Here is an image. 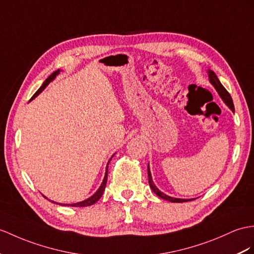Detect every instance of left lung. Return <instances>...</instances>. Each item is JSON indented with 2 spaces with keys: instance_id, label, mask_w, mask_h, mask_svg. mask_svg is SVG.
Here are the masks:
<instances>
[{
  "instance_id": "1",
  "label": "left lung",
  "mask_w": 254,
  "mask_h": 254,
  "mask_svg": "<svg viewBox=\"0 0 254 254\" xmlns=\"http://www.w3.org/2000/svg\"><path fill=\"white\" fill-rule=\"evenodd\" d=\"M208 76H209V82L211 83V85L215 88V90L218 91V94L221 97L222 100H223L226 106L231 109L232 112H235V108H234V103H233V100H232V97H231L230 94H228L227 90L223 87V85L221 84L218 76L215 75V73L213 71H211V70H208ZM147 177H148V184H150V188L152 189V190L154 191V193H155L158 197H160V198H163L165 200H168L170 202H184V201H190V200L195 199V198H190V199L176 198V197L168 196V195H166L165 193H163L162 190H159L158 188L153 182L151 170H150V165H147Z\"/></svg>"
}]
</instances>
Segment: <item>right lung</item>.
Masks as SVG:
<instances>
[{"instance_id": "1", "label": "right lung", "mask_w": 254, "mask_h": 254, "mask_svg": "<svg viewBox=\"0 0 254 254\" xmlns=\"http://www.w3.org/2000/svg\"><path fill=\"white\" fill-rule=\"evenodd\" d=\"M59 73H60V70H57V71H55L53 74H51V75H49V76L45 79V82L42 84V86L39 88V90L35 92V94L33 95L32 98H31V100H33L34 98L38 97V96L41 94V92L47 87L48 84L51 83V82H53V80L56 78V76H57ZM114 155H115V154H113V156H114ZM113 156H112V157H113ZM112 157H111L110 160L108 162L107 168H106V174H104V178H103V181H102V183H101V185H100V188H99V189L97 190L96 193H95L94 195H91V196L89 197V198L85 199V200H83V201L75 202V203H59V202H56V201H53V200H52V201H53L54 203H59V205H61V206H70V207H87V206L94 205L95 202H97L99 199L101 198V196H102L103 191H104V189H106L107 181H108V168H109V163L111 162V159H112ZM45 198H47V197H45Z\"/></svg>"}]
</instances>
